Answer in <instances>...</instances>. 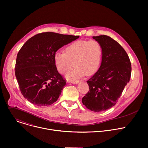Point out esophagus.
I'll return each mask as SVG.
<instances>
[{"instance_id":"1","label":"esophagus","mask_w":148,"mask_h":148,"mask_svg":"<svg viewBox=\"0 0 148 148\" xmlns=\"http://www.w3.org/2000/svg\"><path fill=\"white\" fill-rule=\"evenodd\" d=\"M71 83L73 84H77L79 82V81L78 80H73V81H70Z\"/></svg>"}]
</instances>
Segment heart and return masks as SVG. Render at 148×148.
<instances>
[{
  "mask_svg": "<svg viewBox=\"0 0 148 148\" xmlns=\"http://www.w3.org/2000/svg\"><path fill=\"white\" fill-rule=\"evenodd\" d=\"M65 53L57 52L54 59L58 70L65 75L75 70L67 75L68 79H73L84 77L86 74L91 75L99 67L102 49L99 43L92 40H77L72 42L65 48Z\"/></svg>",
  "mask_w": 148,
  "mask_h": 148,
  "instance_id": "obj_1",
  "label": "heart"
}]
</instances>
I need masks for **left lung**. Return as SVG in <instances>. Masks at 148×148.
Segmentation results:
<instances>
[{"mask_svg": "<svg viewBox=\"0 0 148 148\" xmlns=\"http://www.w3.org/2000/svg\"><path fill=\"white\" fill-rule=\"evenodd\" d=\"M102 49L98 71L86 82L89 90L82 102L91 111L102 112L114 106L130 81L131 64L123 47L107 35L93 36Z\"/></svg>", "mask_w": 148, "mask_h": 148, "instance_id": "obj_1", "label": "left lung"}]
</instances>
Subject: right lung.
Returning <instances> with one entry per match:
<instances>
[{"label":"right lung","instance_id":"right-lung-1","mask_svg":"<svg viewBox=\"0 0 148 148\" xmlns=\"http://www.w3.org/2000/svg\"><path fill=\"white\" fill-rule=\"evenodd\" d=\"M78 38L46 32L34 35L23 45L17 56L15 74L21 93L29 102L46 106L57 101L66 81L57 70L55 55Z\"/></svg>","mask_w":148,"mask_h":148}]
</instances>
